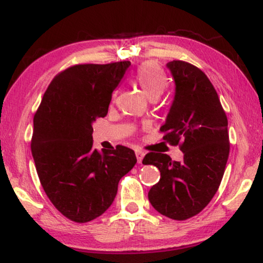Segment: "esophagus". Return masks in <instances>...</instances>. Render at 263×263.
Returning <instances> with one entry per match:
<instances>
[{"label": "esophagus", "instance_id": "obj_1", "mask_svg": "<svg viewBox=\"0 0 263 263\" xmlns=\"http://www.w3.org/2000/svg\"><path fill=\"white\" fill-rule=\"evenodd\" d=\"M135 154H136V158H138V163H141L143 157H145V153H143L142 151H136Z\"/></svg>", "mask_w": 263, "mask_h": 263}]
</instances>
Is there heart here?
<instances>
[{"label":"heart","mask_w":263,"mask_h":263,"mask_svg":"<svg viewBox=\"0 0 263 263\" xmlns=\"http://www.w3.org/2000/svg\"><path fill=\"white\" fill-rule=\"evenodd\" d=\"M135 81L151 100H156L163 95L168 85V79L160 66L153 61L142 63L135 73ZM116 95V93H115Z\"/></svg>","instance_id":"heart-1"}]
</instances>
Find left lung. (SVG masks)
Here are the masks:
<instances>
[{
	"label": "left lung",
	"instance_id": "1",
	"mask_svg": "<svg viewBox=\"0 0 263 263\" xmlns=\"http://www.w3.org/2000/svg\"><path fill=\"white\" fill-rule=\"evenodd\" d=\"M175 80V97L160 132L179 145L182 161L167 154H146L142 163L159 168L160 179L148 192L154 210L174 220L199 214L210 203L224 176L230 142L228 117L210 79L183 61L166 64Z\"/></svg>",
	"mask_w": 263,
	"mask_h": 263
}]
</instances>
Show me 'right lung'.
I'll return each mask as SVG.
<instances>
[{"label": "right lung", "instance_id": "right-lung-1", "mask_svg": "<svg viewBox=\"0 0 263 263\" xmlns=\"http://www.w3.org/2000/svg\"><path fill=\"white\" fill-rule=\"evenodd\" d=\"M130 66L77 64L57 74L33 118L31 151L44 192L70 220L87 222L114 202L118 182L134 167V151L93 149L92 124L105 117L114 89Z\"/></svg>", "mask_w": 263, "mask_h": 263}]
</instances>
